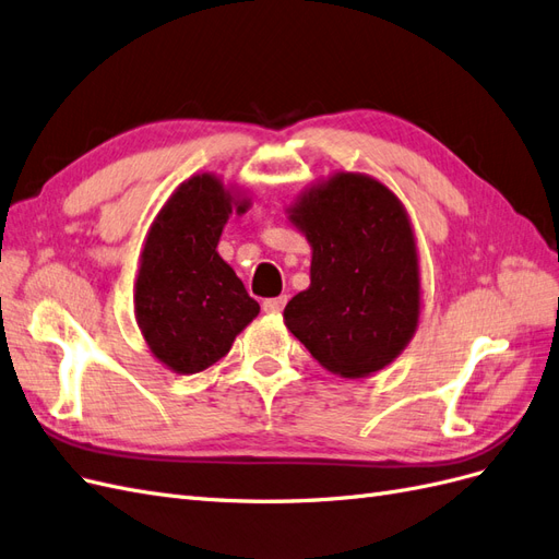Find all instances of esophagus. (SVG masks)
<instances>
[{
	"mask_svg": "<svg viewBox=\"0 0 559 559\" xmlns=\"http://www.w3.org/2000/svg\"><path fill=\"white\" fill-rule=\"evenodd\" d=\"M286 306V296H277V298H265L263 300V310L270 314H280Z\"/></svg>",
	"mask_w": 559,
	"mask_h": 559,
	"instance_id": "34e87169",
	"label": "esophagus"
}]
</instances>
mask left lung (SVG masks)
Masks as SVG:
<instances>
[{
  "label": "left lung",
  "instance_id": "obj_1",
  "mask_svg": "<svg viewBox=\"0 0 559 559\" xmlns=\"http://www.w3.org/2000/svg\"><path fill=\"white\" fill-rule=\"evenodd\" d=\"M312 245L310 289L284 308V324L326 370L366 378L392 364L419 319L413 228L380 181L341 173L292 207Z\"/></svg>",
  "mask_w": 559,
  "mask_h": 559
}]
</instances>
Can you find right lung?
Segmentation results:
<instances>
[{
    "instance_id": "1",
    "label": "right lung",
    "mask_w": 559,
    "mask_h": 559,
    "mask_svg": "<svg viewBox=\"0 0 559 559\" xmlns=\"http://www.w3.org/2000/svg\"><path fill=\"white\" fill-rule=\"evenodd\" d=\"M247 210L212 175L183 181L146 235L134 286V314L154 357L193 376L230 349L259 314L242 280L218 257L228 214Z\"/></svg>"
}]
</instances>
